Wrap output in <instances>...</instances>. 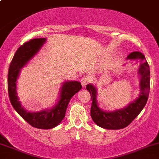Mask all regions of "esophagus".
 <instances>
[{"label":"esophagus","instance_id":"1","mask_svg":"<svg viewBox=\"0 0 159 159\" xmlns=\"http://www.w3.org/2000/svg\"><path fill=\"white\" fill-rule=\"evenodd\" d=\"M90 79L88 78V77H83L81 80V85H82L83 87H85L89 82H90Z\"/></svg>","mask_w":159,"mask_h":159}]
</instances>
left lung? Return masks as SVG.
<instances>
[{
    "instance_id": "8db88e82",
    "label": "left lung",
    "mask_w": 159,
    "mask_h": 159,
    "mask_svg": "<svg viewBox=\"0 0 159 159\" xmlns=\"http://www.w3.org/2000/svg\"><path fill=\"white\" fill-rule=\"evenodd\" d=\"M128 59L141 60L140 67L139 69V73L141 75V93L138 98L129 104L127 107L110 112L101 110L97 103V90L95 88L92 84H88L86 86L92 99L90 116L93 121L101 128L110 130L125 128L135 119L147 102L150 89V71L149 64L145 59V56L140 52L137 51L130 53Z\"/></svg>"
}]
</instances>
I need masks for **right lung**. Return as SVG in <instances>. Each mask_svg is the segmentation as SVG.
<instances>
[{
    "label": "right lung",
    "instance_id": "right-lung-1",
    "mask_svg": "<svg viewBox=\"0 0 159 159\" xmlns=\"http://www.w3.org/2000/svg\"><path fill=\"white\" fill-rule=\"evenodd\" d=\"M44 38H35L26 41L17 49L10 62L8 71V94L10 102L18 114L29 125L36 128L50 129L58 125L66 115L68 104L71 97L81 90V84L78 81H66L62 85L60 99L57 105L48 111L29 112L21 106L16 96L17 77L21 68L23 67L42 46Z\"/></svg>",
    "mask_w": 159,
    "mask_h": 159
}]
</instances>
